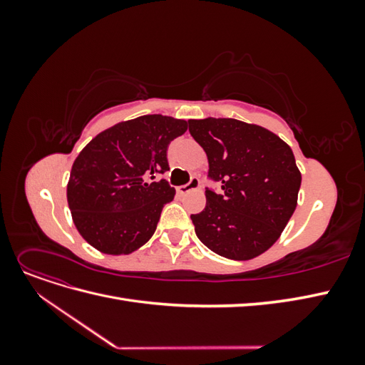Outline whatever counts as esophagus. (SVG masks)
<instances>
[{
  "instance_id": "esophagus-1",
  "label": "esophagus",
  "mask_w": 365,
  "mask_h": 365,
  "mask_svg": "<svg viewBox=\"0 0 365 365\" xmlns=\"http://www.w3.org/2000/svg\"><path fill=\"white\" fill-rule=\"evenodd\" d=\"M197 187H200V180H197L196 176H192L190 182L185 184V185L176 187V192H178L180 195H185V193H189V192H192V190H196Z\"/></svg>"
}]
</instances>
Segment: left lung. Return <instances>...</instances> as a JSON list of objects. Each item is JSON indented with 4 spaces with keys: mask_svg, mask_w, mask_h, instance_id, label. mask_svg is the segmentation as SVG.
<instances>
[{
    "mask_svg": "<svg viewBox=\"0 0 365 365\" xmlns=\"http://www.w3.org/2000/svg\"><path fill=\"white\" fill-rule=\"evenodd\" d=\"M205 150L210 178L222 193L205 190L192 215L195 233L219 256L250 260L271 248L297 207L302 173L292 149L274 132L236 118L189 120Z\"/></svg>",
    "mask_w": 365,
    "mask_h": 365,
    "instance_id": "1",
    "label": "left lung"
}]
</instances>
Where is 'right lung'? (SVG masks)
<instances>
[{"instance_id": "obj_1", "label": "right lung", "mask_w": 365, "mask_h": 365, "mask_svg": "<svg viewBox=\"0 0 365 365\" xmlns=\"http://www.w3.org/2000/svg\"><path fill=\"white\" fill-rule=\"evenodd\" d=\"M187 128L181 118L141 115L105 129L82 149L73 163L67 200L88 244L118 256L152 237L163 207L175 196L168 181L153 178L169 170L168 148Z\"/></svg>"}]
</instances>
